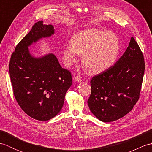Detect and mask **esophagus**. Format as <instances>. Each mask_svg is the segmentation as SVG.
Here are the masks:
<instances>
[{"label": "esophagus", "mask_w": 152, "mask_h": 152, "mask_svg": "<svg viewBox=\"0 0 152 152\" xmlns=\"http://www.w3.org/2000/svg\"><path fill=\"white\" fill-rule=\"evenodd\" d=\"M73 80H74L75 82H78V83L82 82V79H81V78H80V76H76V77H74V78H73Z\"/></svg>", "instance_id": "34e87169"}]
</instances>
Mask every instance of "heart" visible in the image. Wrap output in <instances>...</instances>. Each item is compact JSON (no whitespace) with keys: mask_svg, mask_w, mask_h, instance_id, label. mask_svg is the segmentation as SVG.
Returning <instances> with one entry per match:
<instances>
[{"mask_svg":"<svg viewBox=\"0 0 152 152\" xmlns=\"http://www.w3.org/2000/svg\"><path fill=\"white\" fill-rule=\"evenodd\" d=\"M120 51L119 41L111 31L88 28L72 37L70 44L63 49L64 61L70 66L82 55V62L89 72L99 74L108 69L115 62Z\"/></svg>","mask_w":152,"mask_h":152,"instance_id":"1","label":"heart"}]
</instances>
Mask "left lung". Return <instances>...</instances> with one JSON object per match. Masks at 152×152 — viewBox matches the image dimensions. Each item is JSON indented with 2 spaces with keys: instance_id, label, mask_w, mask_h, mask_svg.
<instances>
[{
  "instance_id": "obj_1",
  "label": "left lung",
  "mask_w": 152,
  "mask_h": 152,
  "mask_svg": "<svg viewBox=\"0 0 152 152\" xmlns=\"http://www.w3.org/2000/svg\"><path fill=\"white\" fill-rule=\"evenodd\" d=\"M145 64L143 54L133 37L114 66L93 77L88 101L90 111L103 122H112L128 114L139 99Z\"/></svg>"
}]
</instances>
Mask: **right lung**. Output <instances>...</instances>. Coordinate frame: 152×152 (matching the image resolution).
<instances>
[{
	"instance_id": "obj_1",
	"label": "right lung",
	"mask_w": 152,
	"mask_h": 152,
	"mask_svg": "<svg viewBox=\"0 0 152 152\" xmlns=\"http://www.w3.org/2000/svg\"><path fill=\"white\" fill-rule=\"evenodd\" d=\"M55 34L52 25L36 23L12 53L9 65L14 94L18 104L32 118L48 121L61 110L67 90L72 84L69 70L50 53L35 57L28 48Z\"/></svg>"
}]
</instances>
